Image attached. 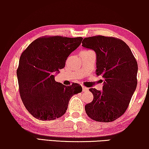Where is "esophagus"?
I'll list each match as a JSON object with an SVG mask.
<instances>
[{
	"label": "esophagus",
	"mask_w": 149,
	"mask_h": 149,
	"mask_svg": "<svg viewBox=\"0 0 149 149\" xmlns=\"http://www.w3.org/2000/svg\"><path fill=\"white\" fill-rule=\"evenodd\" d=\"M82 89H83V91H88V88H87V87H85V86H82Z\"/></svg>",
	"instance_id": "esophagus-1"
}]
</instances>
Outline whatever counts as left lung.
<instances>
[{
  "label": "left lung",
  "mask_w": 149,
  "mask_h": 149,
  "mask_svg": "<svg viewBox=\"0 0 149 149\" xmlns=\"http://www.w3.org/2000/svg\"><path fill=\"white\" fill-rule=\"evenodd\" d=\"M82 46L96 54L95 73L102 91L90 88L93 100L85 107L87 115L100 122H111L127 110L137 86L138 63L129 46L119 38L101 35L87 37Z\"/></svg>",
  "instance_id": "left-lung-1"
}]
</instances>
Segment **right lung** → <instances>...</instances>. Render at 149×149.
<instances>
[{"instance_id":"obj_1","label":"right lung","mask_w":149,"mask_h":149,"mask_svg":"<svg viewBox=\"0 0 149 149\" xmlns=\"http://www.w3.org/2000/svg\"><path fill=\"white\" fill-rule=\"evenodd\" d=\"M82 37L42 36L22 52L17 70L20 97L28 111L40 120L62 117L70 97L82 91L78 83L65 86L55 81L54 73L64 68L69 55Z\"/></svg>"}]
</instances>
